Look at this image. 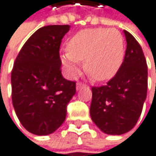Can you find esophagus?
Segmentation results:
<instances>
[{
	"mask_svg": "<svg viewBox=\"0 0 156 156\" xmlns=\"http://www.w3.org/2000/svg\"><path fill=\"white\" fill-rule=\"evenodd\" d=\"M84 87H86V84H84L82 82H77L76 83V90H77V91H79V90L81 89V88H84Z\"/></svg>",
	"mask_w": 156,
	"mask_h": 156,
	"instance_id": "1",
	"label": "esophagus"
}]
</instances>
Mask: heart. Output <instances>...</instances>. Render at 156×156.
Returning a JSON list of instances; mask_svg holds the SVG:
<instances>
[{"mask_svg":"<svg viewBox=\"0 0 156 156\" xmlns=\"http://www.w3.org/2000/svg\"><path fill=\"white\" fill-rule=\"evenodd\" d=\"M125 47L121 33L114 29H86L76 34L61 59L70 76L80 72V61L93 79L106 81L114 76L124 60Z\"/></svg>","mask_w":156,"mask_h":156,"instance_id":"obj_1","label":"heart"}]
</instances>
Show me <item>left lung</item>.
Returning a JSON list of instances; mask_svg holds the SVG:
<instances>
[{
	"instance_id": "8db88e82",
	"label": "left lung",
	"mask_w": 156,
	"mask_h": 156,
	"mask_svg": "<svg viewBox=\"0 0 156 156\" xmlns=\"http://www.w3.org/2000/svg\"><path fill=\"white\" fill-rule=\"evenodd\" d=\"M123 33L127 45L121 68L107 85L92 88L91 118L108 135L130 131L141 114L147 95L148 69L142 48L130 33Z\"/></svg>"
}]
</instances>
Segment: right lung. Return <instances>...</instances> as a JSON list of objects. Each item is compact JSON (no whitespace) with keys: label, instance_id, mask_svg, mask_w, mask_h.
<instances>
[{"label":"right lung","instance_id":"right-lung-1","mask_svg":"<svg viewBox=\"0 0 156 156\" xmlns=\"http://www.w3.org/2000/svg\"><path fill=\"white\" fill-rule=\"evenodd\" d=\"M69 25H48L30 37L11 73L12 102L26 130L37 136L55 132L65 120L76 82L62 75L60 46Z\"/></svg>","mask_w":156,"mask_h":156}]
</instances>
